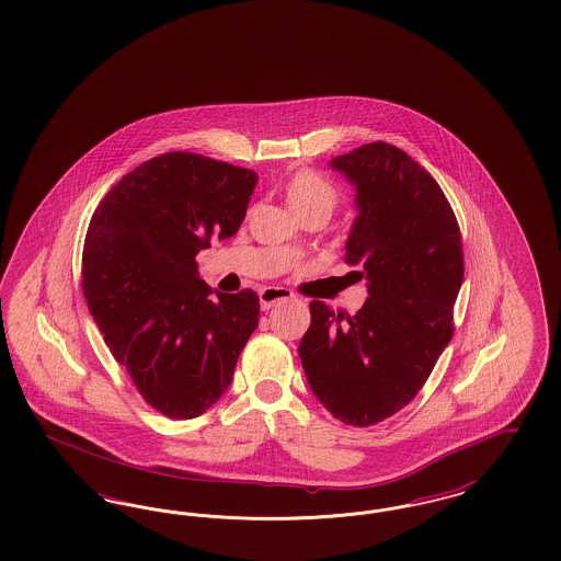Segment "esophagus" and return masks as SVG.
I'll return each mask as SVG.
<instances>
[{
	"label": "esophagus",
	"instance_id": "34e87169",
	"mask_svg": "<svg viewBox=\"0 0 561 561\" xmlns=\"http://www.w3.org/2000/svg\"><path fill=\"white\" fill-rule=\"evenodd\" d=\"M290 298H294V294L290 290L277 288V286H267V288L259 291V300H261V309L263 311H270L271 307H275L277 302L290 300Z\"/></svg>",
	"mask_w": 561,
	"mask_h": 561
}]
</instances>
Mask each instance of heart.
Wrapping results in <instances>:
<instances>
[{"label": "heart", "instance_id": "b5f03b06", "mask_svg": "<svg viewBox=\"0 0 561 561\" xmlns=\"http://www.w3.org/2000/svg\"><path fill=\"white\" fill-rule=\"evenodd\" d=\"M284 196L294 215L305 210L332 213L337 202L334 185L323 180L321 175H317L314 171H307V169L291 175L284 187Z\"/></svg>", "mask_w": 561, "mask_h": 561}]
</instances>
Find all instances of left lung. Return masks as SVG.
I'll list each match as a JSON object with an SVG mask.
<instances>
[{
  "label": "left lung",
  "mask_w": 561,
  "mask_h": 561,
  "mask_svg": "<svg viewBox=\"0 0 561 561\" xmlns=\"http://www.w3.org/2000/svg\"><path fill=\"white\" fill-rule=\"evenodd\" d=\"M357 190L346 265L369 298L355 317L311 302L298 355L314 399L348 426H374L420 392L453 336L461 233L440 185L397 146L332 158Z\"/></svg>",
  "instance_id": "1"
}]
</instances>
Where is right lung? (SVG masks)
I'll return each mask as SVG.
<instances>
[{
    "mask_svg": "<svg viewBox=\"0 0 561 561\" xmlns=\"http://www.w3.org/2000/svg\"><path fill=\"white\" fill-rule=\"evenodd\" d=\"M256 173L169 152L135 167L100 202L83 247V294L106 346L146 403L192 420L229 388L259 325L252 290H213L196 254L231 238Z\"/></svg>",
    "mask_w": 561,
    "mask_h": 561,
    "instance_id": "add662e5",
    "label": "right lung"
}]
</instances>
